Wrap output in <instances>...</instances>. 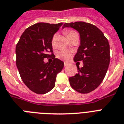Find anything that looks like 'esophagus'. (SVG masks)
Instances as JSON below:
<instances>
[{
    "label": "esophagus",
    "instance_id": "esophagus-1",
    "mask_svg": "<svg viewBox=\"0 0 124 124\" xmlns=\"http://www.w3.org/2000/svg\"><path fill=\"white\" fill-rule=\"evenodd\" d=\"M68 64H67L66 62H64V67L66 68V67H68Z\"/></svg>",
    "mask_w": 124,
    "mask_h": 124
}]
</instances>
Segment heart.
Listing matches in <instances>:
<instances>
[{
    "label": "heart",
    "instance_id": "1",
    "mask_svg": "<svg viewBox=\"0 0 124 124\" xmlns=\"http://www.w3.org/2000/svg\"><path fill=\"white\" fill-rule=\"evenodd\" d=\"M65 33L67 35V37L70 38L73 35H78L77 32L75 31V30H67L65 31ZM55 35H54L53 37L52 40H51V44H52L53 47L54 46V43H55ZM72 56V53L71 51L68 50H66V49H64V50L60 51L59 52L57 53V57L58 58H60L61 60H64V61H69V60L71 59Z\"/></svg>",
    "mask_w": 124,
    "mask_h": 124
}]
</instances>
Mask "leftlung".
Listing matches in <instances>:
<instances>
[{
	"mask_svg": "<svg viewBox=\"0 0 124 124\" xmlns=\"http://www.w3.org/2000/svg\"><path fill=\"white\" fill-rule=\"evenodd\" d=\"M71 27L79 32L80 46L74 57L75 62L82 61L78 73L69 80L72 88L85 94L98 87L103 81L110 62L109 44L107 38L96 26L84 22L65 23L62 28Z\"/></svg>",
	"mask_w": 124,
	"mask_h": 124,
	"instance_id": "8db88e82",
	"label": "left lung"
}]
</instances>
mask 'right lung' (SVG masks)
<instances>
[{
	"label": "right lung",
	"mask_w": 124,
	"mask_h": 124,
	"mask_svg": "<svg viewBox=\"0 0 124 124\" xmlns=\"http://www.w3.org/2000/svg\"><path fill=\"white\" fill-rule=\"evenodd\" d=\"M62 22H39L26 29L16 46V64L23 82L33 92L42 94L55 85L56 75L64 68V62L55 58L51 40ZM51 57V63L43 59Z\"/></svg>",
	"instance_id": "right-lung-1"
}]
</instances>
